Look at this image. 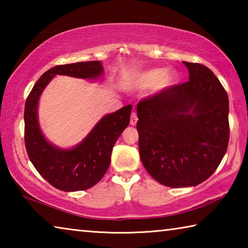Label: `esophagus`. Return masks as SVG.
Wrapping results in <instances>:
<instances>
[{"label": "esophagus", "instance_id": "1", "mask_svg": "<svg viewBox=\"0 0 248 248\" xmlns=\"http://www.w3.org/2000/svg\"><path fill=\"white\" fill-rule=\"evenodd\" d=\"M138 123V117H137V114L134 111H132L131 114V117H130V124L131 125H136Z\"/></svg>", "mask_w": 248, "mask_h": 248}]
</instances>
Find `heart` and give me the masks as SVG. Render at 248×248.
I'll return each mask as SVG.
<instances>
[{
  "instance_id": "obj_1",
  "label": "heart",
  "mask_w": 248,
  "mask_h": 248,
  "mask_svg": "<svg viewBox=\"0 0 248 248\" xmlns=\"http://www.w3.org/2000/svg\"><path fill=\"white\" fill-rule=\"evenodd\" d=\"M178 79L175 70L153 68L137 72L125 82V87L130 91H144L153 87L155 92H163L173 87Z\"/></svg>"
}]
</instances>
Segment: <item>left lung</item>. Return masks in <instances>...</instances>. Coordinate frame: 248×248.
Returning <instances> with one entry per match:
<instances>
[{
	"label": "left lung",
	"mask_w": 248,
	"mask_h": 248,
	"mask_svg": "<svg viewBox=\"0 0 248 248\" xmlns=\"http://www.w3.org/2000/svg\"><path fill=\"white\" fill-rule=\"evenodd\" d=\"M189 81L138 104L139 152L148 173L167 187L211 176L229 144V97L207 66L183 62Z\"/></svg>",
	"instance_id": "8db88e82"
}]
</instances>
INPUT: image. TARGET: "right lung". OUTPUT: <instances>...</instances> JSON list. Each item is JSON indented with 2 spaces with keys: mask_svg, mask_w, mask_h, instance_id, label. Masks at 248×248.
I'll use <instances>...</instances> for the list:
<instances>
[{
  "mask_svg": "<svg viewBox=\"0 0 248 248\" xmlns=\"http://www.w3.org/2000/svg\"><path fill=\"white\" fill-rule=\"evenodd\" d=\"M100 61L57 65L41 75L25 104V145L37 171L63 191L85 190L97 184L110 164L111 151L120 134L128 127L131 105L104 116L91 132L72 149L58 148L46 139L38 120V103L46 86L56 75L95 79L102 77Z\"/></svg>",
  "mask_w": 248,
  "mask_h": 248,
  "instance_id": "add662e5",
  "label": "right lung"
}]
</instances>
